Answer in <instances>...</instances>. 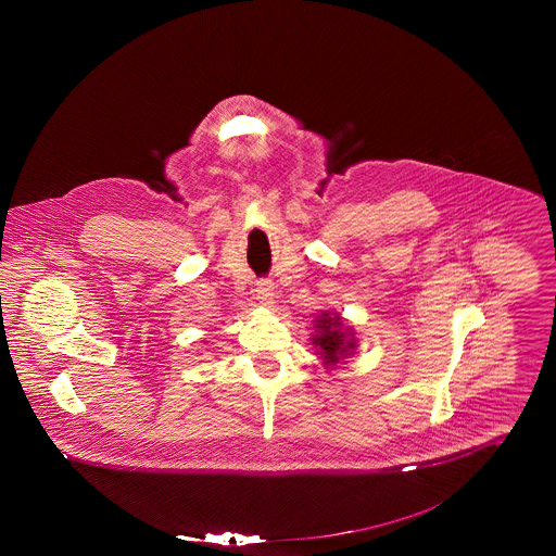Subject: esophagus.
I'll return each instance as SVG.
<instances>
[{"mask_svg": "<svg viewBox=\"0 0 556 556\" xmlns=\"http://www.w3.org/2000/svg\"><path fill=\"white\" fill-rule=\"evenodd\" d=\"M254 295H256V300L261 304H271V300H274V282L267 280V278L258 280L256 289H254Z\"/></svg>", "mask_w": 556, "mask_h": 556, "instance_id": "1", "label": "esophagus"}]
</instances>
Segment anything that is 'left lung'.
<instances>
[{
	"label": "left lung",
	"mask_w": 556,
	"mask_h": 556,
	"mask_svg": "<svg viewBox=\"0 0 556 556\" xmlns=\"http://www.w3.org/2000/svg\"><path fill=\"white\" fill-rule=\"evenodd\" d=\"M317 327L315 344H317L318 353L323 355L325 364H338V359L355 346L353 338L346 340V333L340 331V327H342L340 318L323 315V318L318 317Z\"/></svg>",
	"instance_id": "obj_1"
}]
</instances>
